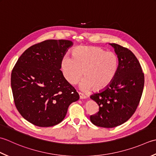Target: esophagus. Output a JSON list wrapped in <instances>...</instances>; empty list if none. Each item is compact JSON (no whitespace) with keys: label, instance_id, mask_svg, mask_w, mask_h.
<instances>
[{"label":"esophagus","instance_id":"obj_1","mask_svg":"<svg viewBox=\"0 0 156 156\" xmlns=\"http://www.w3.org/2000/svg\"><path fill=\"white\" fill-rule=\"evenodd\" d=\"M79 98H80V99H85V98H87V96H85V95L81 93V92H79Z\"/></svg>","mask_w":156,"mask_h":156}]
</instances>
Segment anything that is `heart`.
<instances>
[{
    "instance_id": "1",
    "label": "heart",
    "mask_w": 156,
    "mask_h": 156,
    "mask_svg": "<svg viewBox=\"0 0 156 156\" xmlns=\"http://www.w3.org/2000/svg\"><path fill=\"white\" fill-rule=\"evenodd\" d=\"M72 56L62 59L63 75L71 85L77 84L83 76L81 83L83 90H104L112 82L118 71V55L100 47L77 46L72 50Z\"/></svg>"
}]
</instances>
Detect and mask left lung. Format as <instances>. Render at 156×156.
<instances>
[{
	"mask_svg": "<svg viewBox=\"0 0 156 156\" xmlns=\"http://www.w3.org/2000/svg\"><path fill=\"white\" fill-rule=\"evenodd\" d=\"M110 44L119 56L118 71L108 86L90 96L99 106L98 112L90 116L91 122L104 128L119 126L131 118L144 87V73L134 54L119 44Z\"/></svg>",
	"mask_w": 156,
	"mask_h": 156,
	"instance_id": "1",
	"label": "left lung"
}]
</instances>
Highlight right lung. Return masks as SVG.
Listing matches in <instances>:
<instances>
[{
    "label": "right lung",
    "instance_id": "add662e5",
    "mask_svg": "<svg viewBox=\"0 0 156 156\" xmlns=\"http://www.w3.org/2000/svg\"><path fill=\"white\" fill-rule=\"evenodd\" d=\"M72 45L66 40L34 44L22 54L12 70L15 106L34 125L48 127L60 123L69 105L79 100L78 93L60 71L62 59Z\"/></svg>",
    "mask_w": 156,
    "mask_h": 156
}]
</instances>
